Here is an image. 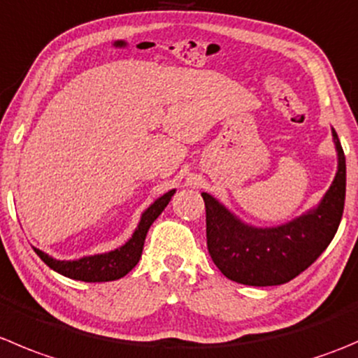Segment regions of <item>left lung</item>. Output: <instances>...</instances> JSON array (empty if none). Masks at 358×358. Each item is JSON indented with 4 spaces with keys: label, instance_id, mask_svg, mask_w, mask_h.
<instances>
[{
    "label": "left lung",
    "instance_id": "8db88e82",
    "mask_svg": "<svg viewBox=\"0 0 358 358\" xmlns=\"http://www.w3.org/2000/svg\"><path fill=\"white\" fill-rule=\"evenodd\" d=\"M338 171L320 203L275 227H255L203 192L208 252L222 275L236 283L273 287L290 282L322 255L339 227L345 208L346 161L332 129Z\"/></svg>",
    "mask_w": 358,
    "mask_h": 358
}]
</instances>
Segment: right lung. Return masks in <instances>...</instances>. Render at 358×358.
Listing matches in <instances>:
<instances>
[{"label":"right lung","mask_w":358,"mask_h":358,"mask_svg":"<svg viewBox=\"0 0 358 358\" xmlns=\"http://www.w3.org/2000/svg\"><path fill=\"white\" fill-rule=\"evenodd\" d=\"M175 192L176 189H173L169 192L162 194L161 197H157L141 213V218L138 222V227L134 229L133 236L122 246H119V248L110 250V252L105 253H96V255L80 257V259L73 260H57L38 248H34V252L38 253V257L50 269H54L59 275L66 276V278L80 280V282L89 283L113 282V280L122 278V276H126L136 266L138 260L141 259V252H143L145 238H147L148 229L154 224L155 218L164 211V208L168 206V203L175 196Z\"/></svg>","instance_id":"right-lung-1"}]
</instances>
